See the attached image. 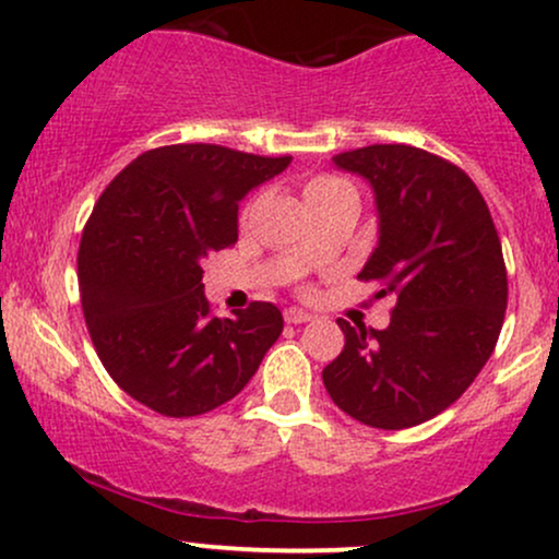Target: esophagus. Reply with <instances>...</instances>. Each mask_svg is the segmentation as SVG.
Listing matches in <instances>:
<instances>
[{"mask_svg":"<svg viewBox=\"0 0 559 559\" xmlns=\"http://www.w3.org/2000/svg\"><path fill=\"white\" fill-rule=\"evenodd\" d=\"M284 320H286V323L299 325V323H310L312 316H310V312H307V310H299V307H286V310H284Z\"/></svg>","mask_w":559,"mask_h":559,"instance_id":"34e87169","label":"esophagus"}]
</instances>
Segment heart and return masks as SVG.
Wrapping results in <instances>:
<instances>
[{"label": "heart", "mask_w": 559, "mask_h": 559, "mask_svg": "<svg viewBox=\"0 0 559 559\" xmlns=\"http://www.w3.org/2000/svg\"><path fill=\"white\" fill-rule=\"evenodd\" d=\"M342 181H336V178H325V176H318L312 178L310 183H307V194H316V191H331V189H342Z\"/></svg>", "instance_id": "heart-1"}]
</instances>
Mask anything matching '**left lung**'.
<instances>
[{
    "mask_svg": "<svg viewBox=\"0 0 559 559\" xmlns=\"http://www.w3.org/2000/svg\"><path fill=\"white\" fill-rule=\"evenodd\" d=\"M373 186L378 247L357 278L391 297L383 331H344L323 383L338 409L383 431L418 426L463 396L497 346L507 271L491 213L465 170L407 144L333 157Z\"/></svg>",
    "mask_w": 559,
    "mask_h": 559,
    "instance_id": "8db88e82",
    "label": "left lung"
}]
</instances>
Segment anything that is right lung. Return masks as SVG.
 <instances>
[{
	"label": "right lung",
	"instance_id": "add662e5",
	"mask_svg": "<svg viewBox=\"0 0 559 559\" xmlns=\"http://www.w3.org/2000/svg\"><path fill=\"white\" fill-rule=\"evenodd\" d=\"M217 144L144 152L96 199L79 247L81 307L102 365L128 396L168 418L234 400L284 331L252 301L215 318L202 262L239 239V202L288 168Z\"/></svg>",
	"mask_w": 559,
	"mask_h": 559
}]
</instances>
